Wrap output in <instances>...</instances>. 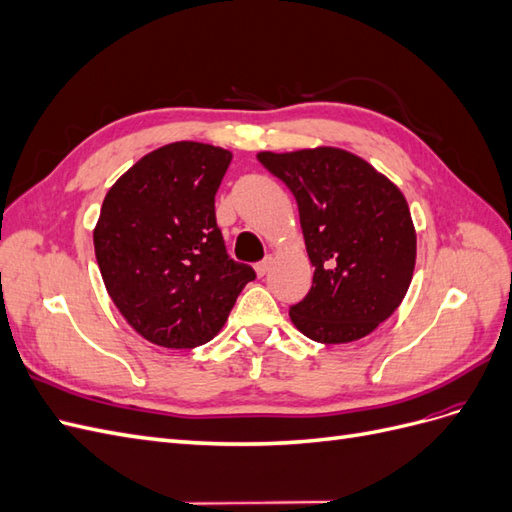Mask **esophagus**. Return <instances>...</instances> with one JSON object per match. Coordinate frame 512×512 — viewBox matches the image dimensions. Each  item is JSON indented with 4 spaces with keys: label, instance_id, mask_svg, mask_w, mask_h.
<instances>
[{
    "label": "esophagus",
    "instance_id": "1",
    "mask_svg": "<svg viewBox=\"0 0 512 512\" xmlns=\"http://www.w3.org/2000/svg\"><path fill=\"white\" fill-rule=\"evenodd\" d=\"M271 265H273V258H271V256H267L265 260H260V262H256V273H258V277H265V275L269 273Z\"/></svg>",
    "mask_w": 512,
    "mask_h": 512
}]
</instances>
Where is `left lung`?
Instances as JSON below:
<instances>
[{
    "mask_svg": "<svg viewBox=\"0 0 512 512\" xmlns=\"http://www.w3.org/2000/svg\"><path fill=\"white\" fill-rule=\"evenodd\" d=\"M299 205L312 288L290 318L320 344L374 331L399 307L412 280L416 235L404 194L348 151L320 147L258 153Z\"/></svg>",
    "mask_w": 512,
    "mask_h": 512,
    "instance_id": "left-lung-1",
    "label": "left lung"
}]
</instances>
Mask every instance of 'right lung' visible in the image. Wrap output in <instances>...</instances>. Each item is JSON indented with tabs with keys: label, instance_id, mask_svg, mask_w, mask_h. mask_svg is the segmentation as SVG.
Wrapping results in <instances>:
<instances>
[{
	"label": "right lung",
	"instance_id": "add662e5",
	"mask_svg": "<svg viewBox=\"0 0 512 512\" xmlns=\"http://www.w3.org/2000/svg\"><path fill=\"white\" fill-rule=\"evenodd\" d=\"M232 156L203 143L151 151L108 190L94 230L108 294L130 327L164 348H196L218 333L247 282L215 222Z\"/></svg>",
	"mask_w": 512,
	"mask_h": 512
}]
</instances>
